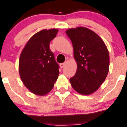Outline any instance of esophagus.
<instances>
[{"instance_id":"1","label":"esophagus","mask_w":127,"mask_h":127,"mask_svg":"<svg viewBox=\"0 0 127 127\" xmlns=\"http://www.w3.org/2000/svg\"><path fill=\"white\" fill-rule=\"evenodd\" d=\"M66 63H61V64H60V67H61V68H63V67H64L65 65H66Z\"/></svg>"}]
</instances>
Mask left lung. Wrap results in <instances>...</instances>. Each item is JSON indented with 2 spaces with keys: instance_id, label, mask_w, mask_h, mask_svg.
<instances>
[{
  "instance_id": "obj_1",
  "label": "left lung",
  "mask_w": 127,
  "mask_h": 127,
  "mask_svg": "<svg viewBox=\"0 0 127 127\" xmlns=\"http://www.w3.org/2000/svg\"><path fill=\"white\" fill-rule=\"evenodd\" d=\"M66 34L71 39L74 58L77 65L74 77L69 79L77 93L88 95L100 87L109 69V54L103 39L85 27L70 28Z\"/></svg>"
}]
</instances>
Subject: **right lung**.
Returning <instances> with one entry per match:
<instances>
[{
  "label": "right lung",
  "instance_id": "add662e5",
  "mask_svg": "<svg viewBox=\"0 0 127 127\" xmlns=\"http://www.w3.org/2000/svg\"><path fill=\"white\" fill-rule=\"evenodd\" d=\"M58 29H42L25 45L19 60V74L25 87L31 93L44 96L54 87L58 77L59 66L49 48L50 42Z\"/></svg>",
  "mask_w": 127,
  "mask_h": 127
}]
</instances>
